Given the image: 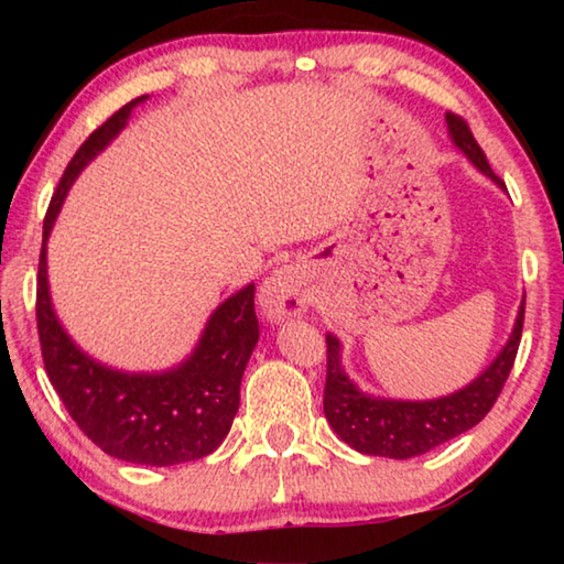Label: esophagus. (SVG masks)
I'll list each match as a JSON object with an SVG mask.
<instances>
[{"mask_svg":"<svg viewBox=\"0 0 564 564\" xmlns=\"http://www.w3.org/2000/svg\"><path fill=\"white\" fill-rule=\"evenodd\" d=\"M259 301L263 316L273 323L301 316V313L308 311V289H305V279L301 271L295 265L275 269L263 281Z\"/></svg>","mask_w":564,"mask_h":564,"instance_id":"obj_1","label":"esophagus"}]
</instances>
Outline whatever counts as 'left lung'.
I'll list each match as a JSON object with an SVG mask.
<instances>
[{
	"label": "left lung",
	"instance_id": "8db88e82",
	"mask_svg": "<svg viewBox=\"0 0 564 564\" xmlns=\"http://www.w3.org/2000/svg\"><path fill=\"white\" fill-rule=\"evenodd\" d=\"M445 123L447 137H451L455 149L480 174L488 176L492 184H498L505 191V184L495 176V171L490 169L488 159H485L482 149L477 147L467 123L451 111L445 113ZM522 318L524 299L518 308V318H514L508 343L500 348L490 366L480 376L473 378L470 383L457 388L455 393L431 400L383 398L360 390L356 380H350L346 368H343L340 340L333 333H326L328 376L326 395H323V413H326L333 433L343 443H348L352 451L362 455L393 457V460H408V457L423 455L467 433L490 413L505 380L510 376L522 336Z\"/></svg>",
	"mask_w": 564,
	"mask_h": 564
}]
</instances>
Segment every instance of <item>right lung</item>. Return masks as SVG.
<instances>
[{"mask_svg":"<svg viewBox=\"0 0 564 564\" xmlns=\"http://www.w3.org/2000/svg\"><path fill=\"white\" fill-rule=\"evenodd\" d=\"M147 99L129 101L104 121L76 151L54 191L44 218L36 328L46 376L84 435L119 460L169 467L212 455L231 431L243 370L259 343L256 285L248 283L216 305L194 350L174 368L131 373L76 346L56 316L46 273V241L76 176L119 137L133 107Z\"/></svg>","mask_w":564,"mask_h":564,"instance_id":"obj_1","label":"right lung"}]
</instances>
